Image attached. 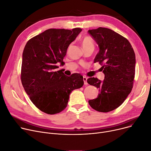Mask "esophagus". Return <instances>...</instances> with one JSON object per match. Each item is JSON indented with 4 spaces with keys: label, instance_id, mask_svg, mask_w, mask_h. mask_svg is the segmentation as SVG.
<instances>
[{
    "label": "esophagus",
    "instance_id": "esophagus-1",
    "mask_svg": "<svg viewBox=\"0 0 151 151\" xmlns=\"http://www.w3.org/2000/svg\"><path fill=\"white\" fill-rule=\"evenodd\" d=\"M83 82H84V84L86 85L88 84V83H87V78L86 77H83Z\"/></svg>",
    "mask_w": 151,
    "mask_h": 151
}]
</instances>
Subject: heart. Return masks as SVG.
I'll list each match as a JSON object with an SVG mask.
<instances>
[{"instance_id": "obj_1", "label": "heart", "mask_w": 151, "mask_h": 151, "mask_svg": "<svg viewBox=\"0 0 151 151\" xmlns=\"http://www.w3.org/2000/svg\"><path fill=\"white\" fill-rule=\"evenodd\" d=\"M82 46L83 48H85L87 47H94V43L93 41L90 37H84L82 41Z\"/></svg>"}]
</instances>
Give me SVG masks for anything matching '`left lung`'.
I'll use <instances>...</instances> for the list:
<instances>
[{"instance_id":"8db88e82","label":"left lung","mask_w":151,"mask_h":151,"mask_svg":"<svg viewBox=\"0 0 151 151\" xmlns=\"http://www.w3.org/2000/svg\"><path fill=\"white\" fill-rule=\"evenodd\" d=\"M88 32L99 48L94 62L102 66L105 75L102 82L97 78H88V84L99 90L98 97L88 103L97 111L109 112L119 107L132 91L135 54L129 41L111 29L99 27Z\"/></svg>"}]
</instances>
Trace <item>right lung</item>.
Masks as SVG:
<instances>
[{
	"mask_svg": "<svg viewBox=\"0 0 151 151\" xmlns=\"http://www.w3.org/2000/svg\"><path fill=\"white\" fill-rule=\"evenodd\" d=\"M82 29L72 30L50 29L27 42L22 54L21 78L25 91L41 111L54 114L68 105L69 94L83 85V76L75 73L68 77L57 70L61 65L69 44Z\"/></svg>",
	"mask_w": 151,
	"mask_h": 151,
	"instance_id": "obj_1",
	"label": "right lung"
}]
</instances>
